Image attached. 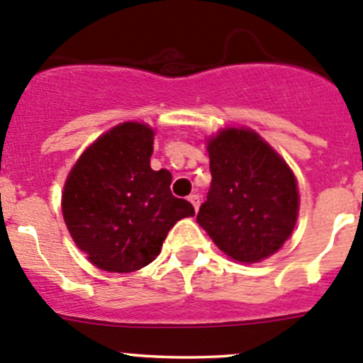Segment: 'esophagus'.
Listing matches in <instances>:
<instances>
[{
    "label": "esophagus",
    "instance_id": "1",
    "mask_svg": "<svg viewBox=\"0 0 363 363\" xmlns=\"http://www.w3.org/2000/svg\"><path fill=\"white\" fill-rule=\"evenodd\" d=\"M189 202L193 203V207H195V211H199L200 208V203H202V199H200L199 195H189Z\"/></svg>",
    "mask_w": 363,
    "mask_h": 363
}]
</instances>
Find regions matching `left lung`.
<instances>
[{
	"instance_id": "8db88e82",
	"label": "left lung",
	"mask_w": 363,
	"mask_h": 363,
	"mask_svg": "<svg viewBox=\"0 0 363 363\" xmlns=\"http://www.w3.org/2000/svg\"><path fill=\"white\" fill-rule=\"evenodd\" d=\"M205 144L212 182L196 223L233 262H263L295 230L300 195L294 170L251 128H221Z\"/></svg>"
}]
</instances>
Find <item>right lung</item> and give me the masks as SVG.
I'll use <instances>...</instances> for the list:
<instances>
[{"mask_svg":"<svg viewBox=\"0 0 363 363\" xmlns=\"http://www.w3.org/2000/svg\"><path fill=\"white\" fill-rule=\"evenodd\" d=\"M156 131L119 123L79 156L61 193L73 242L105 272L128 274L155 262L172 226L195 208L170 191L172 175L152 170Z\"/></svg>","mask_w":363,"mask_h":363,"instance_id":"obj_1","label":"right lung"}]
</instances>
